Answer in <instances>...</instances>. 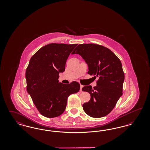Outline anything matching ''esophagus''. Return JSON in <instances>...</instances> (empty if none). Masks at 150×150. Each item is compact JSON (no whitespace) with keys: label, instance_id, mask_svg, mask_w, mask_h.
Masks as SVG:
<instances>
[{"label":"esophagus","instance_id":"obj_1","mask_svg":"<svg viewBox=\"0 0 150 150\" xmlns=\"http://www.w3.org/2000/svg\"><path fill=\"white\" fill-rule=\"evenodd\" d=\"M83 86H82V85H80V92H82V88H83Z\"/></svg>","mask_w":150,"mask_h":150}]
</instances>
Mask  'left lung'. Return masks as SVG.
Listing matches in <instances>:
<instances>
[{"instance_id": "obj_1", "label": "left lung", "mask_w": 150, "mask_h": 150, "mask_svg": "<svg viewBox=\"0 0 150 150\" xmlns=\"http://www.w3.org/2000/svg\"><path fill=\"white\" fill-rule=\"evenodd\" d=\"M71 54H78L88 66V74L99 77L97 86H84L83 91L91 94V100L83 104L86 114L102 117L114 108L122 94L124 73L119 58L108 48L96 44H80Z\"/></svg>"}]
</instances>
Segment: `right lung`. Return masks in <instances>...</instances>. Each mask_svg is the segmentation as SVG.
Here are the masks:
<instances>
[{
    "label": "right lung",
    "instance_id": "1",
    "mask_svg": "<svg viewBox=\"0 0 150 150\" xmlns=\"http://www.w3.org/2000/svg\"><path fill=\"white\" fill-rule=\"evenodd\" d=\"M77 44L51 43L38 50L31 58L25 76L27 91L39 112L52 118L63 114L68 97L78 92L76 81L59 83V72L65 70L67 59Z\"/></svg>",
    "mask_w": 150,
    "mask_h": 150
}]
</instances>
